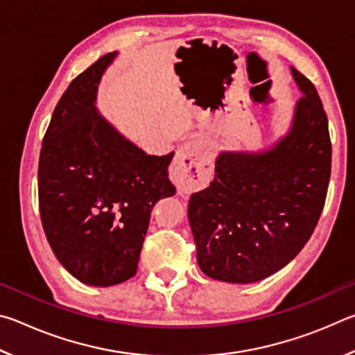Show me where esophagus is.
Instances as JSON below:
<instances>
[{
  "label": "esophagus",
  "instance_id": "obj_1",
  "mask_svg": "<svg viewBox=\"0 0 355 355\" xmlns=\"http://www.w3.org/2000/svg\"><path fill=\"white\" fill-rule=\"evenodd\" d=\"M213 155L207 142L199 137L186 141L180 150L178 159L173 163L171 177L180 191L191 192L200 189L211 175Z\"/></svg>",
  "mask_w": 355,
  "mask_h": 355
}]
</instances>
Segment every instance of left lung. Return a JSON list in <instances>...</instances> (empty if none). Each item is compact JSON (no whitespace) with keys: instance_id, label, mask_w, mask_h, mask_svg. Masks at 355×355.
<instances>
[{"instance_id":"left-lung-1","label":"left lung","mask_w":355,"mask_h":355,"mask_svg":"<svg viewBox=\"0 0 355 355\" xmlns=\"http://www.w3.org/2000/svg\"><path fill=\"white\" fill-rule=\"evenodd\" d=\"M291 71L302 97L290 133L260 153H220L213 182L189 199L197 263L214 280L254 284L280 271L320 220L332 164L327 116L313 84Z\"/></svg>"}]
</instances>
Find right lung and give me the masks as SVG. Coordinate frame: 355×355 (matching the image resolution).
Returning a JSON list of instances; mask_svg holds the SVG:
<instances>
[{"mask_svg":"<svg viewBox=\"0 0 355 355\" xmlns=\"http://www.w3.org/2000/svg\"><path fill=\"white\" fill-rule=\"evenodd\" d=\"M117 53L70 83L58 101L39 158V209L59 263L83 284L133 277L156 202L175 194L173 152L147 155L95 107L97 86Z\"/></svg>","mask_w":355,"mask_h":355,"instance_id":"right-lung-1","label":"right lung"}]
</instances>
